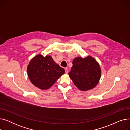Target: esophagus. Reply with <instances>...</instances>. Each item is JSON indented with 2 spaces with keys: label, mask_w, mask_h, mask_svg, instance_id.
I'll use <instances>...</instances> for the list:
<instances>
[{
  "label": "esophagus",
  "mask_w": 130,
  "mask_h": 130,
  "mask_svg": "<svg viewBox=\"0 0 130 130\" xmlns=\"http://www.w3.org/2000/svg\"><path fill=\"white\" fill-rule=\"evenodd\" d=\"M65 73H68V72H69V70H68L67 68H65Z\"/></svg>",
  "instance_id": "obj_1"
}]
</instances>
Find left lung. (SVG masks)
<instances>
[{"mask_svg": "<svg viewBox=\"0 0 130 130\" xmlns=\"http://www.w3.org/2000/svg\"><path fill=\"white\" fill-rule=\"evenodd\" d=\"M72 64L69 75L75 85L83 91L96 86L101 75L100 67L96 60L90 56L85 58L76 57Z\"/></svg>", "mask_w": 130, "mask_h": 130, "instance_id": "1", "label": "left lung"}]
</instances>
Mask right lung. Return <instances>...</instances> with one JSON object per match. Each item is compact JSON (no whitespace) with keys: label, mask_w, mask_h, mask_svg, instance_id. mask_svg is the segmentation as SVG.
<instances>
[{"label":"right lung","mask_w":130,"mask_h":130,"mask_svg":"<svg viewBox=\"0 0 130 130\" xmlns=\"http://www.w3.org/2000/svg\"><path fill=\"white\" fill-rule=\"evenodd\" d=\"M64 73V69L48 55L44 57L38 55L30 60L27 67V73L30 82L42 90L51 87Z\"/></svg>","instance_id":"obj_1"}]
</instances>
